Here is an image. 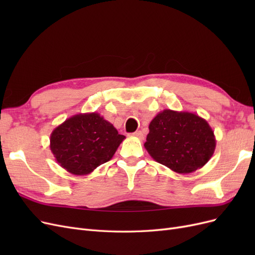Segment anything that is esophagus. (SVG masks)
I'll use <instances>...</instances> for the list:
<instances>
[{
	"label": "esophagus",
	"mask_w": 255,
	"mask_h": 255,
	"mask_svg": "<svg viewBox=\"0 0 255 255\" xmlns=\"http://www.w3.org/2000/svg\"><path fill=\"white\" fill-rule=\"evenodd\" d=\"M132 135H133L134 137H136V138H140V139H142V138H143V134H142L141 130H137V132L133 133Z\"/></svg>",
	"instance_id": "1"
}]
</instances>
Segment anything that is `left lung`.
I'll use <instances>...</instances> for the list:
<instances>
[{
	"instance_id": "1",
	"label": "left lung",
	"mask_w": 255,
	"mask_h": 255,
	"mask_svg": "<svg viewBox=\"0 0 255 255\" xmlns=\"http://www.w3.org/2000/svg\"><path fill=\"white\" fill-rule=\"evenodd\" d=\"M144 148L157 163L187 174L211 159L216 139L214 130L200 116L164 110L150 122Z\"/></svg>"
}]
</instances>
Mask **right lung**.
<instances>
[{"label":"right lung","instance_id":"add662e5","mask_svg":"<svg viewBox=\"0 0 255 255\" xmlns=\"http://www.w3.org/2000/svg\"><path fill=\"white\" fill-rule=\"evenodd\" d=\"M125 138L100 114H78L53 129L50 149L68 172L86 175L111 160Z\"/></svg>","mask_w":255,"mask_h":255}]
</instances>
